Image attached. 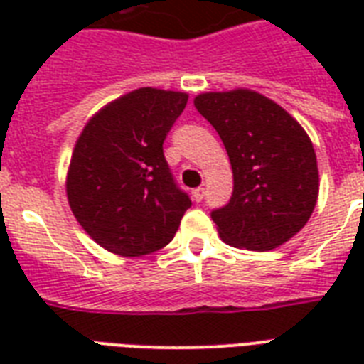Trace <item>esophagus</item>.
I'll return each instance as SVG.
<instances>
[{
    "instance_id": "obj_1",
    "label": "esophagus",
    "mask_w": 364,
    "mask_h": 364,
    "mask_svg": "<svg viewBox=\"0 0 364 364\" xmlns=\"http://www.w3.org/2000/svg\"><path fill=\"white\" fill-rule=\"evenodd\" d=\"M205 196V188L204 187H198V188H194L193 191V200L194 202H202Z\"/></svg>"
}]
</instances>
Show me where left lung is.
Listing matches in <instances>:
<instances>
[{
	"label": "left lung",
	"mask_w": 364,
	"mask_h": 364,
	"mask_svg": "<svg viewBox=\"0 0 364 364\" xmlns=\"http://www.w3.org/2000/svg\"><path fill=\"white\" fill-rule=\"evenodd\" d=\"M194 105L217 130L232 164L230 202L211 211L234 247L270 251L310 219L319 193L316 151L302 126L251 90L200 94Z\"/></svg>",
	"instance_id": "obj_1"
}]
</instances>
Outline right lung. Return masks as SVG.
I'll use <instances>...</instances> for the list:
<instances>
[{
  "mask_svg": "<svg viewBox=\"0 0 364 364\" xmlns=\"http://www.w3.org/2000/svg\"><path fill=\"white\" fill-rule=\"evenodd\" d=\"M187 100L185 92L139 88L105 105L77 139L68 200L88 236L111 253L162 249L193 204L162 149Z\"/></svg>",
  "mask_w": 364,
  "mask_h": 364,
  "instance_id": "add662e5",
  "label": "right lung"
}]
</instances>
